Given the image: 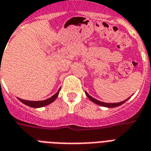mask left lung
Wrapping results in <instances>:
<instances>
[{"label": "left lung", "instance_id": "obj_1", "mask_svg": "<svg viewBox=\"0 0 151 151\" xmlns=\"http://www.w3.org/2000/svg\"><path fill=\"white\" fill-rule=\"evenodd\" d=\"M86 95V96L88 97L91 100L93 103H95V104H96L98 105H100V106H103V107H106V108H116V107H118V106H120V105H122L124 104V103H125V102L129 99L130 98H128L127 99H125V100H124V101L122 102H120V103H114V104H111V103H104V102H101L99 101V100H97L96 99H94L93 97H91V95H89L88 93L86 91H85Z\"/></svg>", "mask_w": 151, "mask_h": 151}]
</instances>
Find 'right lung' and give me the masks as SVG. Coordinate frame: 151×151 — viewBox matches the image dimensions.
Returning <instances> with one entry per match:
<instances>
[{
    "instance_id": "add662e5",
    "label": "right lung",
    "mask_w": 151,
    "mask_h": 151,
    "mask_svg": "<svg viewBox=\"0 0 151 151\" xmlns=\"http://www.w3.org/2000/svg\"><path fill=\"white\" fill-rule=\"evenodd\" d=\"M60 90V88L59 90H58V91L56 92L55 95H52L51 98L47 99H45V100H42V101H30V100L22 99L20 98H18V99L20 102H22V104L27 105V106L31 107V108H42V107H45V106H47V105L50 104H52V102L55 101V99L57 98V96H58V95H59Z\"/></svg>"
}]
</instances>
